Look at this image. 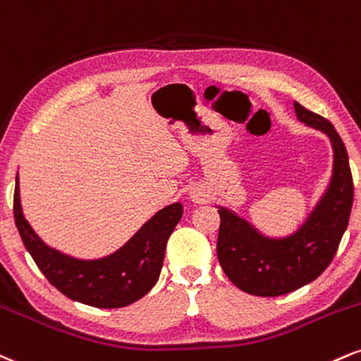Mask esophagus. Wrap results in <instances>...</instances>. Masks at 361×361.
Masks as SVG:
<instances>
[{
  "label": "esophagus",
  "mask_w": 361,
  "mask_h": 361,
  "mask_svg": "<svg viewBox=\"0 0 361 361\" xmlns=\"http://www.w3.org/2000/svg\"><path fill=\"white\" fill-rule=\"evenodd\" d=\"M190 199H192L194 202H202L206 199V192L201 188L190 189Z\"/></svg>",
  "instance_id": "34e87169"
}]
</instances>
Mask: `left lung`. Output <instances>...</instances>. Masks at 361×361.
<instances>
[{
    "instance_id": "1",
    "label": "left lung",
    "mask_w": 361,
    "mask_h": 361,
    "mask_svg": "<svg viewBox=\"0 0 361 361\" xmlns=\"http://www.w3.org/2000/svg\"><path fill=\"white\" fill-rule=\"evenodd\" d=\"M298 120L328 135L333 147V176L306 221L282 238L262 235L235 211L218 206V260L238 289L260 298H277L316 281L331 264L353 206V177L343 140L326 118L294 103Z\"/></svg>"
}]
</instances>
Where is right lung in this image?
I'll use <instances>...</instances> for the list:
<instances>
[{
	"mask_svg": "<svg viewBox=\"0 0 361 361\" xmlns=\"http://www.w3.org/2000/svg\"><path fill=\"white\" fill-rule=\"evenodd\" d=\"M182 213L180 202L165 206L111 255L80 260L50 248L38 238L21 211L18 176L13 197L16 228L47 281L69 299L101 309L128 306L155 286L164 265L165 245Z\"/></svg>",
	"mask_w": 361,
	"mask_h": 361,
	"instance_id": "add662e5",
	"label": "right lung"
}]
</instances>
